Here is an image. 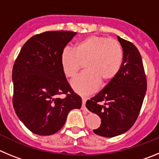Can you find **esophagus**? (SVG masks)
I'll list each match as a JSON object with an SVG mask.
<instances>
[{"mask_svg":"<svg viewBox=\"0 0 159 159\" xmlns=\"http://www.w3.org/2000/svg\"><path fill=\"white\" fill-rule=\"evenodd\" d=\"M87 99H88V98H87V97H85V96L82 97V107H81V109H82L83 111H86L87 110L86 107H85Z\"/></svg>","mask_w":159,"mask_h":159,"instance_id":"1","label":"esophagus"}]
</instances>
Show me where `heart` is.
Segmentation results:
<instances>
[{"label": "heart", "instance_id": "b5f03b06", "mask_svg": "<svg viewBox=\"0 0 159 159\" xmlns=\"http://www.w3.org/2000/svg\"><path fill=\"white\" fill-rule=\"evenodd\" d=\"M123 62L120 43L106 36H88L75 43L73 51L65 48L60 56L63 71L68 78H74L85 64L87 71L71 81L73 89L83 95L95 92L100 82L107 84L112 80Z\"/></svg>", "mask_w": 159, "mask_h": 159}]
</instances>
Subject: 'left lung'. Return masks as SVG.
Returning <instances> with one entry per match:
<instances>
[{
  "mask_svg": "<svg viewBox=\"0 0 159 159\" xmlns=\"http://www.w3.org/2000/svg\"><path fill=\"white\" fill-rule=\"evenodd\" d=\"M123 50L121 69L99 93L88 99L86 107L97 114L101 125L94 133L115 137L127 132L139 115L147 92V77L141 55L130 41L118 36Z\"/></svg>",
  "mask_w": 159,
  "mask_h": 159,
  "instance_id": "8db88e82",
  "label": "left lung"
}]
</instances>
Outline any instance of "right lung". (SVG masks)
<instances>
[{
    "label": "right lung",
    "instance_id": "obj_1",
    "mask_svg": "<svg viewBox=\"0 0 159 159\" xmlns=\"http://www.w3.org/2000/svg\"><path fill=\"white\" fill-rule=\"evenodd\" d=\"M76 32H44L31 37L20 49L12 68V103L16 116L29 130L51 135L62 128L81 97L73 92L60 64V56ZM64 93L65 98H58Z\"/></svg>",
    "mask_w": 159,
    "mask_h": 159
}]
</instances>
